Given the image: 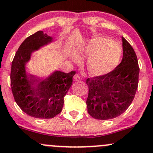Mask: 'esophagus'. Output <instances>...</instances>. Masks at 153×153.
<instances>
[{
  "label": "esophagus",
  "mask_w": 153,
  "mask_h": 153,
  "mask_svg": "<svg viewBox=\"0 0 153 153\" xmlns=\"http://www.w3.org/2000/svg\"><path fill=\"white\" fill-rule=\"evenodd\" d=\"M82 79H83V78H82V76L80 75V74H76V75H74V77H73V80L75 81H81Z\"/></svg>",
  "instance_id": "1"
}]
</instances>
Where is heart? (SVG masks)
Segmentation results:
<instances>
[{
  "label": "heart",
  "mask_w": 153,
  "mask_h": 153,
  "mask_svg": "<svg viewBox=\"0 0 153 153\" xmlns=\"http://www.w3.org/2000/svg\"><path fill=\"white\" fill-rule=\"evenodd\" d=\"M80 56L88 57L87 71L92 76H102L111 72L120 63L122 48L117 42L105 37H96L85 46ZM75 60L78 62V58Z\"/></svg>",
  "instance_id": "heart-1"
}]
</instances>
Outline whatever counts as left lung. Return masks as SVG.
Listing matches in <instances>:
<instances>
[{
  "instance_id": "1",
  "label": "left lung",
  "mask_w": 153,
  "mask_h": 153,
  "mask_svg": "<svg viewBox=\"0 0 153 153\" xmlns=\"http://www.w3.org/2000/svg\"><path fill=\"white\" fill-rule=\"evenodd\" d=\"M123 57L111 72L88 78L86 100L88 113L96 120L114 119L123 114L133 102L139 84L137 56L130 43L123 37Z\"/></svg>"
}]
</instances>
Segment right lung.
I'll return each mask as SVG.
<instances>
[{
	"instance_id": "right-lung-1",
	"label": "right lung",
	"mask_w": 153,
	"mask_h": 153,
	"mask_svg": "<svg viewBox=\"0 0 153 153\" xmlns=\"http://www.w3.org/2000/svg\"><path fill=\"white\" fill-rule=\"evenodd\" d=\"M52 39L41 30L30 35L20 45L12 63L11 87L14 100L22 111L35 118H53L62 111L64 96L76 72L56 71L43 81L27 72L25 65L31 53Z\"/></svg>"
}]
</instances>
